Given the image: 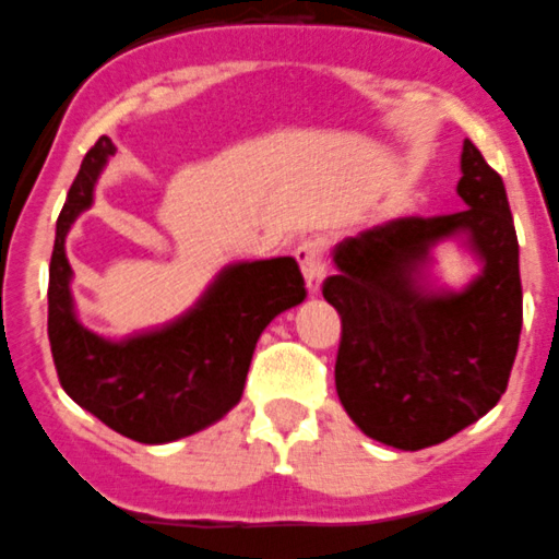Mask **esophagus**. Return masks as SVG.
Segmentation results:
<instances>
[{
  "label": "esophagus",
  "mask_w": 559,
  "mask_h": 559,
  "mask_svg": "<svg viewBox=\"0 0 559 559\" xmlns=\"http://www.w3.org/2000/svg\"><path fill=\"white\" fill-rule=\"evenodd\" d=\"M295 259H298L300 270H304L309 295H317L320 286H323V275H325L323 242H320V239H306V242H300L298 250H295Z\"/></svg>",
  "instance_id": "34e87169"
}]
</instances>
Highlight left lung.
<instances>
[{
    "label": "left lung",
    "instance_id": "8db88e82",
    "mask_svg": "<svg viewBox=\"0 0 559 559\" xmlns=\"http://www.w3.org/2000/svg\"><path fill=\"white\" fill-rule=\"evenodd\" d=\"M465 209L401 217L334 248L323 298L340 311L336 395L367 437L401 451L449 440L499 404L524 323L504 180L462 144ZM460 238L483 264L462 290L435 287L430 250Z\"/></svg>",
    "mask_w": 559,
    "mask_h": 559
}]
</instances>
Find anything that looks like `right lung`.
<instances>
[{
	"label": "right lung",
	"mask_w": 559,
	"mask_h": 559,
	"mask_svg": "<svg viewBox=\"0 0 559 559\" xmlns=\"http://www.w3.org/2000/svg\"><path fill=\"white\" fill-rule=\"evenodd\" d=\"M114 142L85 153L55 225L49 261V345L60 386L74 404L135 442L160 445L217 424L242 399L261 331L304 304L306 286L292 255L236 261L173 323L124 340L94 334L78 320L67 236L94 203Z\"/></svg>",
	"instance_id": "right-lung-1"
}]
</instances>
